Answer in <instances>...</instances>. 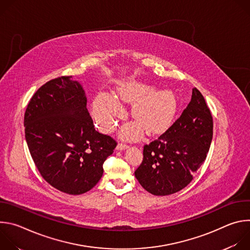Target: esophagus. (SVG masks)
Instances as JSON below:
<instances>
[{"label": "esophagus", "mask_w": 250, "mask_h": 250, "mask_svg": "<svg viewBox=\"0 0 250 250\" xmlns=\"http://www.w3.org/2000/svg\"><path fill=\"white\" fill-rule=\"evenodd\" d=\"M128 146H126V145H124V144H119L118 146H117V150H125V149H126Z\"/></svg>", "instance_id": "1"}]
</instances>
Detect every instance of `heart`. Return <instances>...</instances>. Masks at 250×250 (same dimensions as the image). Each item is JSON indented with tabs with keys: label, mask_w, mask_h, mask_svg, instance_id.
<instances>
[{
	"label": "heart",
	"mask_w": 250,
	"mask_h": 250,
	"mask_svg": "<svg viewBox=\"0 0 250 250\" xmlns=\"http://www.w3.org/2000/svg\"><path fill=\"white\" fill-rule=\"evenodd\" d=\"M119 98L125 102L134 103L132 116L137 122L125 125L121 135L129 140H136L144 134V127L151 133L165 130L172 123L176 110L177 101L170 91L155 92L150 87L139 83L128 82L118 89ZM123 108L120 103L109 94L98 95L93 104V115L103 131H111Z\"/></svg>",
	"instance_id": "b5f03b06"
}]
</instances>
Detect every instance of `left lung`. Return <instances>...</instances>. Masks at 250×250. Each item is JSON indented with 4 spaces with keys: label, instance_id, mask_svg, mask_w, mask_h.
<instances>
[{
    "label": "left lung",
    "instance_id": "left-lung-1",
    "mask_svg": "<svg viewBox=\"0 0 250 250\" xmlns=\"http://www.w3.org/2000/svg\"><path fill=\"white\" fill-rule=\"evenodd\" d=\"M212 138V117L201 92L194 88L191 102L156 140L144 147V160L134 175L155 196L185 188L206 160Z\"/></svg>",
    "mask_w": 250,
    "mask_h": 250
}]
</instances>
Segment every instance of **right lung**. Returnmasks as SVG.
<instances>
[{"mask_svg":"<svg viewBox=\"0 0 250 250\" xmlns=\"http://www.w3.org/2000/svg\"><path fill=\"white\" fill-rule=\"evenodd\" d=\"M30 155L44 180L57 190L80 195L101 179L103 164L117 146L98 132L82 85L72 76L48 81L30 99L24 114Z\"/></svg>","mask_w":250,"mask_h":250,"instance_id":"right-lung-1","label":"right lung"}]
</instances>
